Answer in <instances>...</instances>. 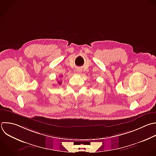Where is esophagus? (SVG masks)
<instances>
[{
  "instance_id": "1",
  "label": "esophagus",
  "mask_w": 156,
  "mask_h": 156,
  "mask_svg": "<svg viewBox=\"0 0 156 156\" xmlns=\"http://www.w3.org/2000/svg\"><path fill=\"white\" fill-rule=\"evenodd\" d=\"M79 71V73H80V71Z\"/></svg>"
}]
</instances>
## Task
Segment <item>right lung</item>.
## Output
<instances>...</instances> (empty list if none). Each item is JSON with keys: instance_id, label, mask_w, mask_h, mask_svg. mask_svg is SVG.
Returning a JSON list of instances; mask_svg holds the SVG:
<instances>
[{"instance_id": "add662e5", "label": "right lung", "mask_w": 156, "mask_h": 156, "mask_svg": "<svg viewBox=\"0 0 156 156\" xmlns=\"http://www.w3.org/2000/svg\"><path fill=\"white\" fill-rule=\"evenodd\" d=\"M58 83L59 85H61V84H62V82H61V81H58Z\"/></svg>"}]
</instances>
